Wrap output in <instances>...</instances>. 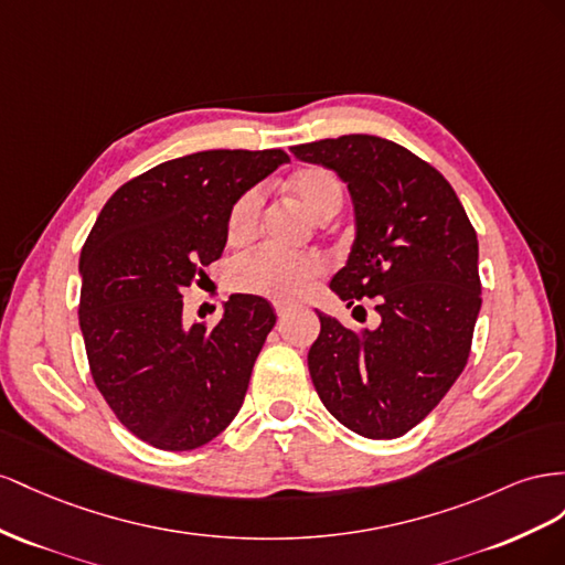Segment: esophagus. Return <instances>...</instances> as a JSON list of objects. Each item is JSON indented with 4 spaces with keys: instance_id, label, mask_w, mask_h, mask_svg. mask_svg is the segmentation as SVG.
<instances>
[{
    "instance_id": "obj_1",
    "label": "esophagus",
    "mask_w": 565,
    "mask_h": 565,
    "mask_svg": "<svg viewBox=\"0 0 565 565\" xmlns=\"http://www.w3.org/2000/svg\"><path fill=\"white\" fill-rule=\"evenodd\" d=\"M274 312H277V317H286L288 305L286 302H274Z\"/></svg>"
}]
</instances>
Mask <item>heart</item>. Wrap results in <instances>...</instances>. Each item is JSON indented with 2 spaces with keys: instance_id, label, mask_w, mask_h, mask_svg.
<instances>
[{
  "instance_id": "b5f03b06",
  "label": "heart",
  "mask_w": 565,
  "mask_h": 565,
  "mask_svg": "<svg viewBox=\"0 0 565 565\" xmlns=\"http://www.w3.org/2000/svg\"><path fill=\"white\" fill-rule=\"evenodd\" d=\"M291 196L315 220L327 222L343 207L345 189L338 174L327 168H305L286 182ZM265 191L250 186L234 201L227 217L230 244H246L263 227ZM327 274V260L319 253H279L253 248L236 255L227 265V284L236 294L271 300H296Z\"/></svg>"
}]
</instances>
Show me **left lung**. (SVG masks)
<instances>
[{
	"instance_id": "1",
	"label": "left lung",
	"mask_w": 565,
	"mask_h": 565,
	"mask_svg": "<svg viewBox=\"0 0 565 565\" xmlns=\"http://www.w3.org/2000/svg\"><path fill=\"white\" fill-rule=\"evenodd\" d=\"M291 151L348 184L358 236L331 291L348 308L376 298L381 315L376 331H352L317 312L315 391L345 428L399 438L469 362L480 310L476 230L445 177L391 139L343 135Z\"/></svg>"
}]
</instances>
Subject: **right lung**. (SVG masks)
Masks as SVG:
<instances>
[{
    "label": "right lung",
    "instance_id": "obj_1",
    "mask_svg": "<svg viewBox=\"0 0 565 565\" xmlns=\"http://www.w3.org/2000/svg\"><path fill=\"white\" fill-rule=\"evenodd\" d=\"M281 163V149H217L166 160L106 201L79 253V329L89 372L118 422L168 452L227 428L277 315L236 294L215 327L182 321V288L227 244L234 201Z\"/></svg>",
    "mask_w": 565,
    "mask_h": 565
}]
</instances>
